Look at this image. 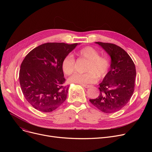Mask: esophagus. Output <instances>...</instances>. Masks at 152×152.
Wrapping results in <instances>:
<instances>
[{"label": "esophagus", "mask_w": 152, "mask_h": 152, "mask_svg": "<svg viewBox=\"0 0 152 152\" xmlns=\"http://www.w3.org/2000/svg\"><path fill=\"white\" fill-rule=\"evenodd\" d=\"M82 86L85 87V88H89V87H92L91 85H87V84H82Z\"/></svg>", "instance_id": "esophagus-1"}]
</instances>
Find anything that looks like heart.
<instances>
[{
	"instance_id": "heart-1",
	"label": "heart",
	"mask_w": 152,
	"mask_h": 152,
	"mask_svg": "<svg viewBox=\"0 0 152 152\" xmlns=\"http://www.w3.org/2000/svg\"><path fill=\"white\" fill-rule=\"evenodd\" d=\"M76 54L88 60L84 74H75L68 79L69 83L87 84L94 83L99 79L104 77L108 73L110 63L108 58L100 56L99 53L93 47L87 46L79 50ZM61 68L64 74L69 76L75 70V60L71 55H66L61 62Z\"/></svg>"
}]
</instances>
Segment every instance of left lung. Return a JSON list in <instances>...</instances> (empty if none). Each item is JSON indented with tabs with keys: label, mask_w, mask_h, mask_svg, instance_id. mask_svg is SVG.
Returning a JSON list of instances; mask_svg holds the SVG:
<instances>
[{
	"label": "left lung",
	"mask_w": 152,
	"mask_h": 152,
	"mask_svg": "<svg viewBox=\"0 0 152 152\" xmlns=\"http://www.w3.org/2000/svg\"><path fill=\"white\" fill-rule=\"evenodd\" d=\"M95 43L110 56L111 65L108 73L99 84L100 95L89 100L103 113H115L128 103L134 93L135 66L130 56L121 47L111 43Z\"/></svg>",
	"instance_id": "8db88e82"
}]
</instances>
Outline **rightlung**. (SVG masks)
<instances>
[{"label": "right lung", "mask_w": 152, "mask_h": 152, "mask_svg": "<svg viewBox=\"0 0 152 152\" xmlns=\"http://www.w3.org/2000/svg\"><path fill=\"white\" fill-rule=\"evenodd\" d=\"M77 45L45 43L34 48L24 58L20 69V84L24 97L35 109L51 112L66 99L69 86L65 85L61 62Z\"/></svg>", "instance_id": "obj_1"}]
</instances>
